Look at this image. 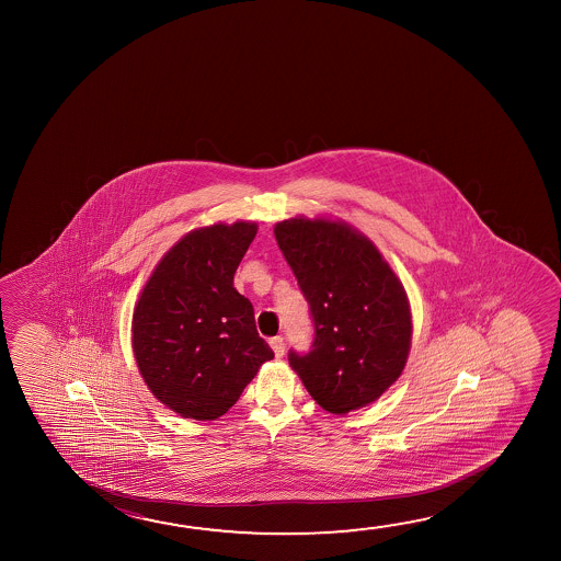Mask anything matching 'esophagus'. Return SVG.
Returning a JSON list of instances; mask_svg holds the SVG:
<instances>
[{
	"mask_svg": "<svg viewBox=\"0 0 561 561\" xmlns=\"http://www.w3.org/2000/svg\"><path fill=\"white\" fill-rule=\"evenodd\" d=\"M270 346L274 350V354H276V358H282L285 354V340L282 336H274V339L270 340Z\"/></svg>",
	"mask_w": 561,
	"mask_h": 561,
	"instance_id": "34e87169",
	"label": "esophagus"
}]
</instances>
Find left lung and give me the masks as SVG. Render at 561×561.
Instances as JSON below:
<instances>
[{
	"label": "left lung",
	"instance_id": "left-lung-1",
	"mask_svg": "<svg viewBox=\"0 0 561 561\" xmlns=\"http://www.w3.org/2000/svg\"><path fill=\"white\" fill-rule=\"evenodd\" d=\"M277 247L311 311L309 352L289 350L324 411L346 414L376 401L401 376L411 348L403 284L366 237L339 221L277 222Z\"/></svg>",
	"mask_w": 561,
	"mask_h": 561
}]
</instances>
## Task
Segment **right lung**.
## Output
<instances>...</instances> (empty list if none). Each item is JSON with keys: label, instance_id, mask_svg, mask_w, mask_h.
Instances as JSON below:
<instances>
[{"label": "right lung", "instance_id": "right-lung-1", "mask_svg": "<svg viewBox=\"0 0 561 561\" xmlns=\"http://www.w3.org/2000/svg\"><path fill=\"white\" fill-rule=\"evenodd\" d=\"M256 222L213 225L165 252L133 314V350L158 401L195 421H215L274 352L254 307L232 279Z\"/></svg>", "mask_w": 561, "mask_h": 561}]
</instances>
